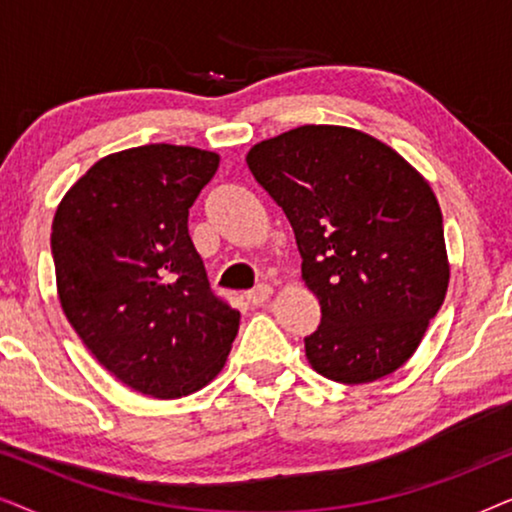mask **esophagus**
Masks as SVG:
<instances>
[{"instance_id": "esophagus-1", "label": "esophagus", "mask_w": 512, "mask_h": 512, "mask_svg": "<svg viewBox=\"0 0 512 512\" xmlns=\"http://www.w3.org/2000/svg\"><path fill=\"white\" fill-rule=\"evenodd\" d=\"M272 296V286L270 284H258L256 289H251L249 293H247V300L251 305H261V303H265V300H268Z\"/></svg>"}]
</instances>
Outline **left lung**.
Masks as SVG:
<instances>
[{"label":"left lung","instance_id":"obj_1","mask_svg":"<svg viewBox=\"0 0 512 512\" xmlns=\"http://www.w3.org/2000/svg\"><path fill=\"white\" fill-rule=\"evenodd\" d=\"M291 221L303 282L321 305L305 338L319 375L366 384L415 354L450 284L443 214L429 181L380 139L300 125L247 153Z\"/></svg>","mask_w":512,"mask_h":512}]
</instances>
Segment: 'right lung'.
Wrapping results in <instances>:
<instances>
[{
	"instance_id": "1",
	"label": "right lung",
	"mask_w": 512,
	"mask_h": 512,
	"mask_svg": "<svg viewBox=\"0 0 512 512\" xmlns=\"http://www.w3.org/2000/svg\"><path fill=\"white\" fill-rule=\"evenodd\" d=\"M216 167L219 153L195 146H135L97 160L55 209L62 312L90 354L139 394L202 389L240 328L188 235V207Z\"/></svg>"
}]
</instances>
